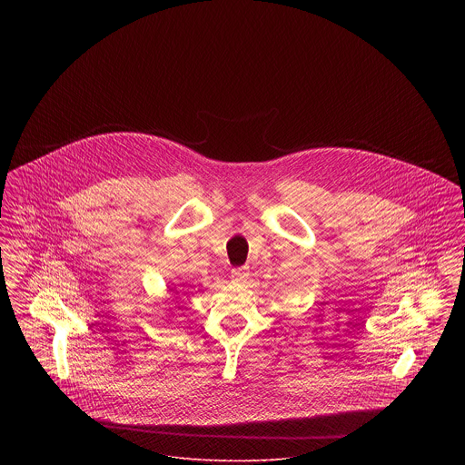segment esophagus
<instances>
[{"label":"esophagus","instance_id":"obj_1","mask_svg":"<svg viewBox=\"0 0 465 465\" xmlns=\"http://www.w3.org/2000/svg\"><path fill=\"white\" fill-rule=\"evenodd\" d=\"M247 277H249L247 266H241V268H233L232 270V281L233 282H243Z\"/></svg>","mask_w":465,"mask_h":465}]
</instances>
